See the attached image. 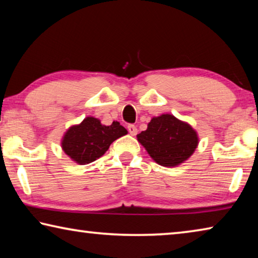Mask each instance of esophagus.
<instances>
[{
    "mask_svg": "<svg viewBox=\"0 0 258 258\" xmlns=\"http://www.w3.org/2000/svg\"><path fill=\"white\" fill-rule=\"evenodd\" d=\"M127 130H128V132H130L131 135H135L138 133V128H137V126H135V125H128Z\"/></svg>",
    "mask_w": 258,
    "mask_h": 258,
    "instance_id": "obj_1",
    "label": "esophagus"
}]
</instances>
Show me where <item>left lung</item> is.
I'll return each mask as SVG.
<instances>
[{"mask_svg": "<svg viewBox=\"0 0 258 258\" xmlns=\"http://www.w3.org/2000/svg\"><path fill=\"white\" fill-rule=\"evenodd\" d=\"M137 139L151 158L165 167H175L184 163L199 143L196 130L171 113L151 118L147 130L138 134Z\"/></svg>", "mask_w": 258, "mask_h": 258, "instance_id": "left-lung-1", "label": "left lung"}]
</instances>
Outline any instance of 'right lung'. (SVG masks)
I'll return each mask as SVG.
<instances>
[{
	"label": "right lung",
	"mask_w": 258,
	"mask_h": 258,
	"mask_svg": "<svg viewBox=\"0 0 258 258\" xmlns=\"http://www.w3.org/2000/svg\"><path fill=\"white\" fill-rule=\"evenodd\" d=\"M126 134L127 130L118 121L106 126L100 119L89 116L66 131L61 140V148L73 161L86 165L99 159L115 140Z\"/></svg>",
	"instance_id": "obj_1"
}]
</instances>
